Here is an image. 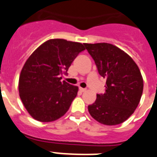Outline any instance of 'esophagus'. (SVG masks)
<instances>
[{
  "instance_id": "esophagus-1",
  "label": "esophagus",
  "mask_w": 157,
  "mask_h": 157,
  "mask_svg": "<svg viewBox=\"0 0 157 157\" xmlns=\"http://www.w3.org/2000/svg\"><path fill=\"white\" fill-rule=\"evenodd\" d=\"M79 89H80V91L81 92H86V88H81V87H80V88H79Z\"/></svg>"
}]
</instances>
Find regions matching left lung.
Instances as JSON below:
<instances>
[{"mask_svg": "<svg viewBox=\"0 0 157 157\" xmlns=\"http://www.w3.org/2000/svg\"><path fill=\"white\" fill-rule=\"evenodd\" d=\"M98 72L107 79L104 94H98L88 107L99 123L114 126L131 116L141 100L143 78L135 62L125 51L107 43H84Z\"/></svg>", "mask_w": 157, "mask_h": 157, "instance_id": "8db88e82", "label": "left lung"}]
</instances>
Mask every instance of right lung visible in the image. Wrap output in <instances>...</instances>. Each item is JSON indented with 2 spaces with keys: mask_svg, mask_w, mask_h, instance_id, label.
<instances>
[{
  "mask_svg": "<svg viewBox=\"0 0 157 157\" xmlns=\"http://www.w3.org/2000/svg\"><path fill=\"white\" fill-rule=\"evenodd\" d=\"M84 45L62 39H49L31 54L19 78V94L34 119L54 122L69 109L78 87L61 81Z\"/></svg>",
  "mask_w": 157,
  "mask_h": 157,
  "instance_id": "1",
  "label": "right lung"
}]
</instances>
